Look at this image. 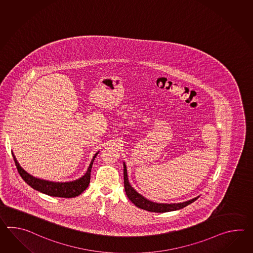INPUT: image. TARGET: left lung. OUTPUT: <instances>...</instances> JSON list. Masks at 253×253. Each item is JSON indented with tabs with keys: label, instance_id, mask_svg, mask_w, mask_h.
Instances as JSON below:
<instances>
[{
	"label": "left lung",
	"instance_id": "left-lung-1",
	"mask_svg": "<svg viewBox=\"0 0 253 253\" xmlns=\"http://www.w3.org/2000/svg\"><path fill=\"white\" fill-rule=\"evenodd\" d=\"M124 189L126 195L129 198V201L134 204L136 207L138 208L145 210L148 211L152 212H157V213H163V212H168V211H178L180 209L184 208L191 204L193 202H195L199 196L196 198H193L190 201L187 202H180V203H158V202H153L152 201H149L145 197L140 195L139 192L135 191L134 188L129 184V180H128V174H127V168L125 163H124Z\"/></svg>",
	"mask_w": 253,
	"mask_h": 253
}]
</instances>
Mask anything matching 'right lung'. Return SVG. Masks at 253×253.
Listing matches in <instances>:
<instances>
[{
	"instance_id": "add662e5",
	"label": "right lung",
	"mask_w": 253,
	"mask_h": 253,
	"mask_svg": "<svg viewBox=\"0 0 253 253\" xmlns=\"http://www.w3.org/2000/svg\"><path fill=\"white\" fill-rule=\"evenodd\" d=\"M99 152H96L94 156L90 161V165L88 169L84 176L79 178L77 180L72 181H65V182H59V181H51V180H43L28 173L23 167L18 163L17 159L12 152V157L15 162V165L17 167L18 171L23 178V180L31 186L33 189L44 193L46 195L52 197H61V198H74L79 196L81 193L87 189L89 186L90 180V170L92 164L94 162L97 154Z\"/></svg>"
}]
</instances>
